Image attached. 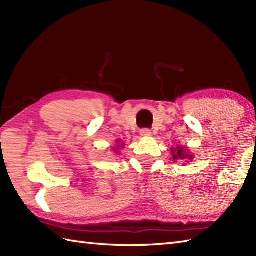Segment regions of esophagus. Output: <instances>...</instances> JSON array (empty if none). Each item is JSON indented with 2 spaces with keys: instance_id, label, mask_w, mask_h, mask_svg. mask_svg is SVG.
<instances>
[{
  "instance_id": "1",
  "label": "esophagus",
  "mask_w": 256,
  "mask_h": 256,
  "mask_svg": "<svg viewBox=\"0 0 256 256\" xmlns=\"http://www.w3.org/2000/svg\"><path fill=\"white\" fill-rule=\"evenodd\" d=\"M140 135H143V136H150V135H152L150 130H148V128L142 130V131H140Z\"/></svg>"
}]
</instances>
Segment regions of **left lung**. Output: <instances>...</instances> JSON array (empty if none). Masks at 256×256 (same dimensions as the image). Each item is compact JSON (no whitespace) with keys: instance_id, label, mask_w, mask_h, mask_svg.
Here are the masks:
<instances>
[{"instance_id":"8db88e82","label":"left lung","mask_w":256,"mask_h":256,"mask_svg":"<svg viewBox=\"0 0 256 256\" xmlns=\"http://www.w3.org/2000/svg\"><path fill=\"white\" fill-rule=\"evenodd\" d=\"M172 158H174V160H192V157L190 156V155H188L187 153H186V150L184 148H176V150H174V148H172Z\"/></svg>"}]
</instances>
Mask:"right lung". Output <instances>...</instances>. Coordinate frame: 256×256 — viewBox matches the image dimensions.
Returning <instances> with one entry per match:
<instances>
[{"label": "right lung", "instance_id": "add662e5", "mask_svg": "<svg viewBox=\"0 0 256 256\" xmlns=\"http://www.w3.org/2000/svg\"><path fill=\"white\" fill-rule=\"evenodd\" d=\"M118 146H120V145H118ZM121 148H122V146H121Z\"/></svg>", "mask_w": 256, "mask_h": 256}]
</instances>
